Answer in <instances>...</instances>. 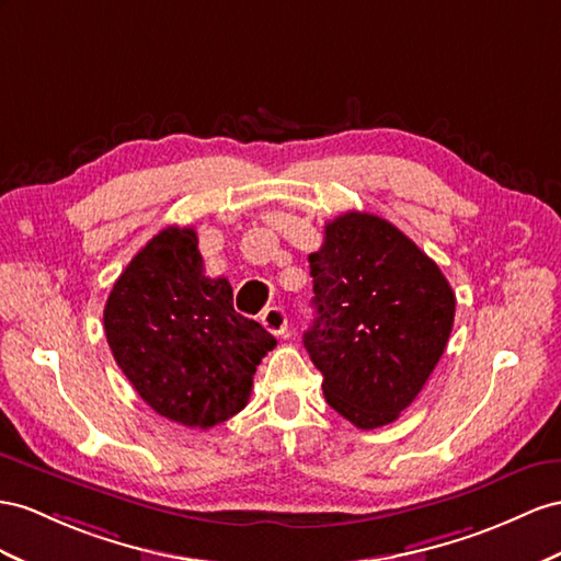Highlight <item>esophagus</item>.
I'll list each match as a JSON object with an SVG mask.
<instances>
[{
  "label": "esophagus",
  "mask_w": 561,
  "mask_h": 561,
  "mask_svg": "<svg viewBox=\"0 0 561 561\" xmlns=\"http://www.w3.org/2000/svg\"><path fill=\"white\" fill-rule=\"evenodd\" d=\"M263 324L270 334L282 336L286 332V324H289V318H286V310L284 308H270L263 314Z\"/></svg>",
  "instance_id": "obj_1"
}]
</instances>
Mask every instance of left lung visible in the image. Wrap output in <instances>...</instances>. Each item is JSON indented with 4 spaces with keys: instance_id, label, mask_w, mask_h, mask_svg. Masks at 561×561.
<instances>
[{
    "instance_id": "8db88e82",
    "label": "left lung",
    "mask_w": 561,
    "mask_h": 561,
    "mask_svg": "<svg viewBox=\"0 0 561 561\" xmlns=\"http://www.w3.org/2000/svg\"><path fill=\"white\" fill-rule=\"evenodd\" d=\"M318 318L304 334L327 403L357 428L398 420L453 332L455 294L438 265L389 220L343 213L310 253Z\"/></svg>"
}]
</instances>
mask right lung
<instances>
[{"label":"right lung","instance_id":"right-lung-1","mask_svg":"<svg viewBox=\"0 0 561 561\" xmlns=\"http://www.w3.org/2000/svg\"><path fill=\"white\" fill-rule=\"evenodd\" d=\"M113 357L144 403L190 428L247 408L275 336L234 310L232 286L206 277L192 227H165L113 284L104 308Z\"/></svg>","mask_w":561,"mask_h":561}]
</instances>
